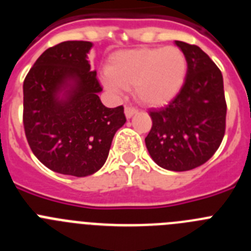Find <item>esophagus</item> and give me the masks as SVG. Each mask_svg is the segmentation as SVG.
I'll use <instances>...</instances> for the list:
<instances>
[{
  "label": "esophagus",
  "instance_id": "34e87169",
  "mask_svg": "<svg viewBox=\"0 0 251 251\" xmlns=\"http://www.w3.org/2000/svg\"><path fill=\"white\" fill-rule=\"evenodd\" d=\"M137 113V109L136 108H133V106H126V108H124V114H126V117H127V118H130V117H133V115L136 114Z\"/></svg>",
  "mask_w": 251,
  "mask_h": 251
}]
</instances>
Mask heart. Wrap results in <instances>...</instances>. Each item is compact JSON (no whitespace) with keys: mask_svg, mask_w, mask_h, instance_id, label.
Instances as JSON below:
<instances>
[{"mask_svg":"<svg viewBox=\"0 0 251 251\" xmlns=\"http://www.w3.org/2000/svg\"><path fill=\"white\" fill-rule=\"evenodd\" d=\"M187 74V60L177 48H143L115 54L104 86L114 93L134 86V97L142 104L159 106L178 94Z\"/></svg>","mask_w":251,"mask_h":251,"instance_id":"obj_1","label":"heart"}]
</instances>
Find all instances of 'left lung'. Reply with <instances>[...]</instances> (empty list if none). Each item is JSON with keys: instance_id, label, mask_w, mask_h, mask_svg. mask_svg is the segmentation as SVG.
<instances>
[{"instance_id": "left-lung-1", "label": "left lung", "mask_w": 251, "mask_h": 251, "mask_svg": "<svg viewBox=\"0 0 251 251\" xmlns=\"http://www.w3.org/2000/svg\"><path fill=\"white\" fill-rule=\"evenodd\" d=\"M187 60L185 83L165 108L150 110L151 157L165 170L190 171L214 156L225 134L226 101L220 69L199 46L176 41Z\"/></svg>"}]
</instances>
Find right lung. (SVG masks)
<instances>
[{"instance_id":"right-lung-1","label":"right lung","mask_w":251,"mask_h":251,"mask_svg":"<svg viewBox=\"0 0 251 251\" xmlns=\"http://www.w3.org/2000/svg\"><path fill=\"white\" fill-rule=\"evenodd\" d=\"M89 41L49 48L24 81V128L43 165L61 175L85 177L105 163L115 132L126 123L123 105L106 108L90 70Z\"/></svg>"}]
</instances>
